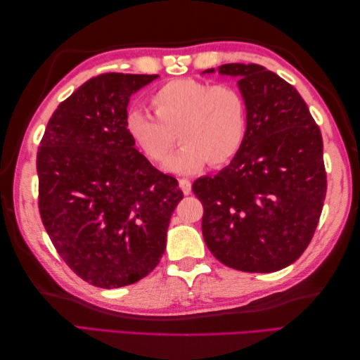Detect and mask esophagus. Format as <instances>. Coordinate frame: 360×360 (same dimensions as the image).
<instances>
[{"mask_svg": "<svg viewBox=\"0 0 360 360\" xmlns=\"http://www.w3.org/2000/svg\"><path fill=\"white\" fill-rule=\"evenodd\" d=\"M179 187L182 192H184V195H190V192H192V182H190V179L187 178L179 179Z\"/></svg>", "mask_w": 360, "mask_h": 360, "instance_id": "1", "label": "esophagus"}]
</instances>
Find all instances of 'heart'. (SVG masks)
I'll list each match as a JSON object with an SVG mask.
<instances>
[{
  "label": "heart",
  "mask_w": 360,
  "mask_h": 360,
  "mask_svg": "<svg viewBox=\"0 0 360 360\" xmlns=\"http://www.w3.org/2000/svg\"><path fill=\"white\" fill-rule=\"evenodd\" d=\"M156 117L128 112L127 133L142 155L160 162L176 143L182 147L164 164L167 172L192 174L205 164L223 165L240 151L248 131V105L241 91L193 79L167 82L148 98Z\"/></svg>",
  "instance_id": "heart-1"
}]
</instances>
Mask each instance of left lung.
<instances>
[{
  "instance_id": "left-lung-1",
  "label": "left lung",
  "mask_w": 360,
  "mask_h": 360,
  "mask_svg": "<svg viewBox=\"0 0 360 360\" xmlns=\"http://www.w3.org/2000/svg\"><path fill=\"white\" fill-rule=\"evenodd\" d=\"M218 72L240 79L248 131L231 164L193 182L204 241L232 269L280 271L308 248L322 213V134L297 89L264 66L227 63Z\"/></svg>"
}]
</instances>
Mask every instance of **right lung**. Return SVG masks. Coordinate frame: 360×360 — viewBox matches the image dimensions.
I'll return each instance as SVG.
<instances>
[{"label": "right lung", "mask_w": 360, "mask_h": 360, "mask_svg": "<svg viewBox=\"0 0 360 360\" xmlns=\"http://www.w3.org/2000/svg\"><path fill=\"white\" fill-rule=\"evenodd\" d=\"M155 79L120 72L89 79L53 111L37 153L46 232L65 263L97 288L133 285L155 269L184 196L127 133L129 97Z\"/></svg>", "instance_id": "add662e5"}]
</instances>
